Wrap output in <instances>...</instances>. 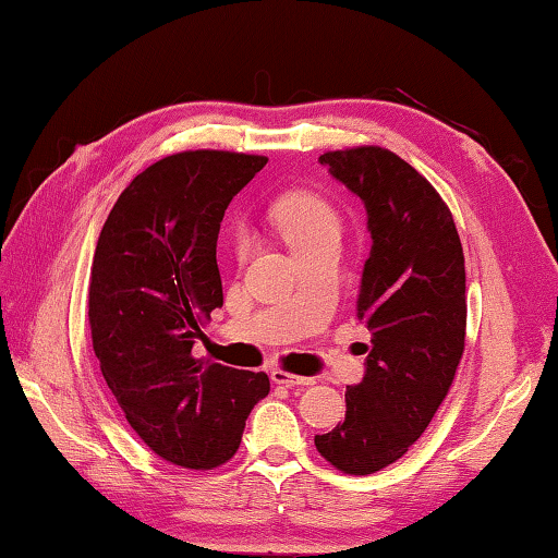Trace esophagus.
<instances>
[{"mask_svg":"<svg viewBox=\"0 0 558 558\" xmlns=\"http://www.w3.org/2000/svg\"><path fill=\"white\" fill-rule=\"evenodd\" d=\"M270 379L280 386H313L315 384L313 376H298V374H290L286 369H272Z\"/></svg>","mask_w":558,"mask_h":558,"instance_id":"34e87169","label":"esophagus"}]
</instances>
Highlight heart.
<instances>
[{
	"mask_svg": "<svg viewBox=\"0 0 558 558\" xmlns=\"http://www.w3.org/2000/svg\"><path fill=\"white\" fill-rule=\"evenodd\" d=\"M270 221L286 243L298 253L325 239H339L342 221L332 204L315 192H290L270 206ZM248 239L235 235V253L245 256Z\"/></svg>",
	"mask_w": 558,
	"mask_h": 558,
	"instance_id": "obj_1",
	"label": "heart"
}]
</instances>
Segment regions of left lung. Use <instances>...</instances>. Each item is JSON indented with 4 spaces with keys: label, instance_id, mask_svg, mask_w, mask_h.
<instances>
[{
    "label": "left lung",
    "instance_id": "8db88e82",
    "mask_svg": "<svg viewBox=\"0 0 558 558\" xmlns=\"http://www.w3.org/2000/svg\"><path fill=\"white\" fill-rule=\"evenodd\" d=\"M364 202L372 251L356 317L372 335L344 421L315 436L347 475H372L409 450L436 415L465 352V256L452 214L426 177L379 145L319 155Z\"/></svg>",
    "mask_w": 558,
    "mask_h": 558
}]
</instances>
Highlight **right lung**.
Masks as SVG:
<instances>
[{
    "instance_id": "add662e5",
    "label": "right lung",
    "mask_w": 558,
    "mask_h": 558,
    "mask_svg": "<svg viewBox=\"0 0 558 558\" xmlns=\"http://www.w3.org/2000/svg\"><path fill=\"white\" fill-rule=\"evenodd\" d=\"M266 162L226 149L162 157L132 179L102 223L88 286L93 352L132 430L172 465L229 462L251 409L270 391L266 372L192 354L223 305V211Z\"/></svg>"
}]
</instances>
